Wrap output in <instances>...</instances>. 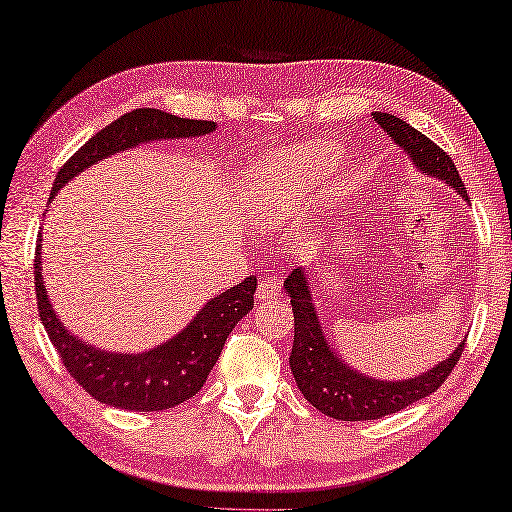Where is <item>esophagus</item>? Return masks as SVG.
<instances>
[{
  "label": "esophagus",
  "instance_id": "obj_1",
  "mask_svg": "<svg viewBox=\"0 0 512 512\" xmlns=\"http://www.w3.org/2000/svg\"><path fill=\"white\" fill-rule=\"evenodd\" d=\"M279 292H281V281L276 279V276H265V279L258 283V288H256V299L258 301L272 299Z\"/></svg>",
  "mask_w": 512,
  "mask_h": 512
}]
</instances>
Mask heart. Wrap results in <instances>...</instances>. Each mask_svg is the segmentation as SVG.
Masks as SVG:
<instances>
[{"instance_id": "1", "label": "heart", "mask_w": 512, "mask_h": 512, "mask_svg": "<svg viewBox=\"0 0 512 512\" xmlns=\"http://www.w3.org/2000/svg\"><path fill=\"white\" fill-rule=\"evenodd\" d=\"M339 161L342 148L328 139L272 152L247 170V193L267 211L292 213L333 182Z\"/></svg>"}]
</instances>
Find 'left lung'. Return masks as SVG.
<instances>
[{"label":"left lung","mask_w":512,"mask_h":512,"mask_svg":"<svg viewBox=\"0 0 512 512\" xmlns=\"http://www.w3.org/2000/svg\"><path fill=\"white\" fill-rule=\"evenodd\" d=\"M373 119L389 134L393 146L405 152V157L416 166L420 175L438 179V182L450 186L463 202L470 204L459 170L454 168V161L447 152L398 116L389 112H373ZM283 290L285 297H290L294 312V344L290 353L294 382H297L303 398L330 418L375 420L398 414L400 409L432 396L447 380V375L452 373L454 364L459 362L463 353L465 339H461V344L432 369L414 375V378H373V375L353 369L330 344L324 321L319 319L306 267H297L285 279Z\"/></svg>","instance_id":"1"}]
</instances>
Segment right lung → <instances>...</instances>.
Returning a JSON list of instances; mask_svg holds the SVG:
<instances>
[{
  "instance_id": "obj_1",
  "label": "right lung",
  "mask_w": 512,
  "mask_h": 512,
  "mask_svg": "<svg viewBox=\"0 0 512 512\" xmlns=\"http://www.w3.org/2000/svg\"><path fill=\"white\" fill-rule=\"evenodd\" d=\"M218 123L182 119L152 107H141L105 125L85 146H80L58 170L49 204L62 186L116 152L139 148L141 143L193 139L213 134ZM256 279L242 281L231 290L215 294L188 324L166 342L139 353L105 351L85 342L62 324L53 310L42 279V233L35 247V297L42 326L62 364L89 396L103 405L128 411H164L182 405L204 387L218 362L222 346L238 321L254 308Z\"/></svg>"
}]
</instances>
